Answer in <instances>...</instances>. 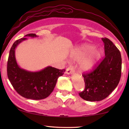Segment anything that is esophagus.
Listing matches in <instances>:
<instances>
[{
    "label": "esophagus",
    "mask_w": 129,
    "mask_h": 129,
    "mask_svg": "<svg viewBox=\"0 0 129 129\" xmlns=\"http://www.w3.org/2000/svg\"><path fill=\"white\" fill-rule=\"evenodd\" d=\"M74 72V69L72 66L69 67L66 70V73L68 75H69V74H72Z\"/></svg>",
    "instance_id": "obj_1"
}]
</instances>
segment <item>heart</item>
Returning a JSON list of instances; mask_svg holds the SVG:
<instances>
[{
	"label": "heart",
	"instance_id": "1",
	"mask_svg": "<svg viewBox=\"0 0 129 129\" xmlns=\"http://www.w3.org/2000/svg\"><path fill=\"white\" fill-rule=\"evenodd\" d=\"M100 57V52L99 49L93 48L91 45H85L74 56V58L77 60L83 58L80 62L79 68L81 71L86 72L92 68Z\"/></svg>",
	"mask_w": 129,
	"mask_h": 129
}]
</instances>
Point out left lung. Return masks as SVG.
Returning a JSON list of instances; mask_svg holds the SVG:
<instances>
[{"instance_id": "1", "label": "left lung", "mask_w": 129, "mask_h": 129, "mask_svg": "<svg viewBox=\"0 0 129 129\" xmlns=\"http://www.w3.org/2000/svg\"><path fill=\"white\" fill-rule=\"evenodd\" d=\"M102 40L104 43V58L90 72L82 74L85 86L79 95L86 101L105 99L116 88L121 79V53L109 39L102 38Z\"/></svg>"}]
</instances>
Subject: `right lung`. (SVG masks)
Here are the masks:
<instances>
[{"label":"right lung","instance_id":"add662e5","mask_svg":"<svg viewBox=\"0 0 129 129\" xmlns=\"http://www.w3.org/2000/svg\"><path fill=\"white\" fill-rule=\"evenodd\" d=\"M25 36L36 37L29 34ZM27 38L15 41L10 51L7 62V76L11 84L17 93L28 99L42 100L53 91L58 78L64 73L65 69L47 67L39 72H29L20 68L17 65L15 50L19 44Z\"/></svg>","mask_w":129,"mask_h":129}]
</instances>
